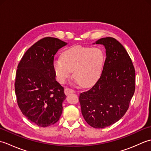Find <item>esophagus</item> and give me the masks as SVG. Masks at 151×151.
Segmentation results:
<instances>
[{
	"mask_svg": "<svg viewBox=\"0 0 151 151\" xmlns=\"http://www.w3.org/2000/svg\"><path fill=\"white\" fill-rule=\"evenodd\" d=\"M64 92H65V94L66 95H69V93H74V92H75V91L73 90V89H70V88H66V89H65V91H64Z\"/></svg>",
	"mask_w": 151,
	"mask_h": 151,
	"instance_id": "obj_1",
	"label": "esophagus"
}]
</instances>
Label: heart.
Wrapping results in <instances>:
<instances>
[{
    "mask_svg": "<svg viewBox=\"0 0 151 151\" xmlns=\"http://www.w3.org/2000/svg\"><path fill=\"white\" fill-rule=\"evenodd\" d=\"M105 60V53L100 48L76 46L63 51L61 59L54 61L53 69L60 84L65 83L73 71L75 82L87 88L101 77Z\"/></svg>",
    "mask_w": 151,
    "mask_h": 151,
    "instance_id": "obj_1",
    "label": "heart"
}]
</instances>
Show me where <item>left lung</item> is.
I'll list each match as a JSON object with an SVG mask.
<instances>
[{
	"label": "left lung",
	"instance_id": "8db88e82",
	"mask_svg": "<svg viewBox=\"0 0 151 151\" xmlns=\"http://www.w3.org/2000/svg\"><path fill=\"white\" fill-rule=\"evenodd\" d=\"M95 43L105 47L103 70L93 88L81 93L79 101L88 124L103 129L116 123L129 109L135 91L136 73L129 54L118 41L108 37Z\"/></svg>",
	"mask_w": 151,
	"mask_h": 151
}]
</instances>
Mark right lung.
I'll return each instance as SVG.
<instances>
[{"mask_svg": "<svg viewBox=\"0 0 151 151\" xmlns=\"http://www.w3.org/2000/svg\"><path fill=\"white\" fill-rule=\"evenodd\" d=\"M66 45L58 38H43L27 50L17 67L15 91L18 106L39 127L56 123L62 113L66 96L56 81L53 62L56 52Z\"/></svg>", "mask_w": 151, "mask_h": 151, "instance_id": "add662e5", "label": "right lung"}]
</instances>
